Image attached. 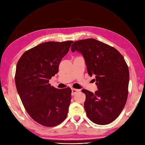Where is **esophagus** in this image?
<instances>
[{
	"label": "esophagus",
	"instance_id": "obj_1",
	"mask_svg": "<svg viewBox=\"0 0 145 145\" xmlns=\"http://www.w3.org/2000/svg\"><path fill=\"white\" fill-rule=\"evenodd\" d=\"M80 91L79 89H72V93H71V95H74L75 94H76L77 93Z\"/></svg>",
	"mask_w": 145,
	"mask_h": 145
}]
</instances>
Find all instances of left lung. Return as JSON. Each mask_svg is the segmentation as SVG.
<instances>
[{"instance_id":"1","label":"left lung","mask_w":145,"mask_h":145,"mask_svg":"<svg viewBox=\"0 0 145 145\" xmlns=\"http://www.w3.org/2000/svg\"><path fill=\"white\" fill-rule=\"evenodd\" d=\"M72 52L81 53L90 76L94 75L98 90L86 89L84 108L87 117L94 123H110L120 115L128 94L129 73L124 57L116 48L94 39L74 42Z\"/></svg>"}]
</instances>
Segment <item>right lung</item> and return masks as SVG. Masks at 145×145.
<instances>
[{
	"label": "right lung",
	"mask_w": 145,
	"mask_h": 145,
	"mask_svg": "<svg viewBox=\"0 0 145 145\" xmlns=\"http://www.w3.org/2000/svg\"><path fill=\"white\" fill-rule=\"evenodd\" d=\"M72 42L42 43L25 51L17 62V92L28 114L43 126H57L67 116L71 88L57 89L51 86L49 80L58 72L61 60Z\"/></svg>",
	"instance_id": "1"
}]
</instances>
